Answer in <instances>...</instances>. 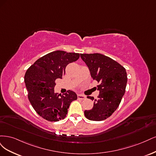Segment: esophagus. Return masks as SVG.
<instances>
[{
	"label": "esophagus",
	"instance_id": "esophagus-1",
	"mask_svg": "<svg viewBox=\"0 0 156 156\" xmlns=\"http://www.w3.org/2000/svg\"><path fill=\"white\" fill-rule=\"evenodd\" d=\"M78 98L80 99V100H84L86 98V97H85V96H84V95H82V94H78Z\"/></svg>",
	"mask_w": 156,
	"mask_h": 156
}]
</instances>
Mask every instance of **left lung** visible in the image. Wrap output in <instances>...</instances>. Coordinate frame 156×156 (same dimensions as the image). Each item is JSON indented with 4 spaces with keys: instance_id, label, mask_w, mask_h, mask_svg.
I'll return each mask as SVG.
<instances>
[{
    "instance_id": "obj_1",
    "label": "left lung",
    "mask_w": 156,
    "mask_h": 156,
    "mask_svg": "<svg viewBox=\"0 0 156 156\" xmlns=\"http://www.w3.org/2000/svg\"><path fill=\"white\" fill-rule=\"evenodd\" d=\"M80 57L88 67L91 76L98 83L97 100L93 97V108L85 110V116L94 121H101L109 117L117 109L125 93L127 83L126 69L113 59L103 54H81Z\"/></svg>"
}]
</instances>
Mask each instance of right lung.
Segmentation results:
<instances>
[{
	"mask_svg": "<svg viewBox=\"0 0 156 156\" xmlns=\"http://www.w3.org/2000/svg\"><path fill=\"white\" fill-rule=\"evenodd\" d=\"M79 58L78 53L54 51L38 59L25 73L29 101L45 120L57 122L64 119L70 104L77 99L76 94L71 90L61 94L55 93L54 88L55 80L64 76L67 65Z\"/></svg>",
	"mask_w": 156,
	"mask_h": 156,
	"instance_id": "1",
	"label": "right lung"
}]
</instances>
